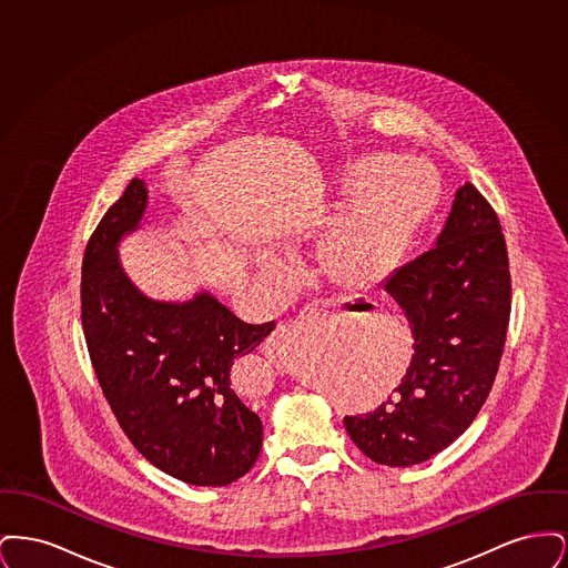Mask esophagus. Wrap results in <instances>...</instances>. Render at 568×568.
Returning a JSON list of instances; mask_svg holds the SVG:
<instances>
[{"mask_svg": "<svg viewBox=\"0 0 568 568\" xmlns=\"http://www.w3.org/2000/svg\"><path fill=\"white\" fill-rule=\"evenodd\" d=\"M343 302H345V297L343 296L317 297V300H313V302L306 306L304 315L336 311V308H341V306H343ZM292 334H294V325H278V327L272 332L271 336L266 338L264 349L268 353H278L281 349L290 347V343H292Z\"/></svg>", "mask_w": 568, "mask_h": 568, "instance_id": "obj_1", "label": "esophagus"}]
</instances>
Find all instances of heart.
Returning a JSON list of instances; mask_svg holds the SVG:
<instances>
[{
  "instance_id": "heart-1",
  "label": "heart",
  "mask_w": 568,
  "mask_h": 568,
  "mask_svg": "<svg viewBox=\"0 0 568 568\" xmlns=\"http://www.w3.org/2000/svg\"><path fill=\"white\" fill-rule=\"evenodd\" d=\"M353 197L329 236V260L345 272L366 271L398 251L433 197V179L424 165L394 158H364L347 176Z\"/></svg>"
}]
</instances>
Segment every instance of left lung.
Returning a JSON list of instances; mask_svg holds the SVG:
<instances>
[{"instance_id": "left-lung-1", "label": "left lung", "mask_w": 568, "mask_h": 568, "mask_svg": "<svg viewBox=\"0 0 568 568\" xmlns=\"http://www.w3.org/2000/svg\"><path fill=\"white\" fill-rule=\"evenodd\" d=\"M383 290L405 311L413 357L396 394L347 415L353 443L385 466L433 458L464 433L498 373L511 315V276L500 221L464 183L433 248L396 268Z\"/></svg>"}]
</instances>
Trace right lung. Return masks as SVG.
I'll list each match as a JSON object with an SVG mask.
<instances>
[{
    "mask_svg": "<svg viewBox=\"0 0 568 568\" xmlns=\"http://www.w3.org/2000/svg\"><path fill=\"white\" fill-rule=\"evenodd\" d=\"M149 187L132 179L82 257V327L114 417L135 449L191 486H230L262 449V422L230 371L274 322L246 324L211 292L165 302L138 290L119 244L142 225Z\"/></svg>",
    "mask_w": 568,
    "mask_h": 568,
    "instance_id": "1",
    "label": "right lung"
}]
</instances>
